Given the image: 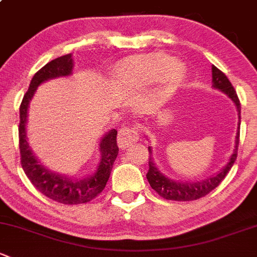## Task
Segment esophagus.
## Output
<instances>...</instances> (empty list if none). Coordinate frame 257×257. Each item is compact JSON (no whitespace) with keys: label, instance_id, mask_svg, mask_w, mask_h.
<instances>
[{"label":"esophagus","instance_id":"esophagus-1","mask_svg":"<svg viewBox=\"0 0 257 257\" xmlns=\"http://www.w3.org/2000/svg\"><path fill=\"white\" fill-rule=\"evenodd\" d=\"M139 139V131L137 126H124L118 133V145L120 148H126L134 144Z\"/></svg>","mask_w":257,"mask_h":257}]
</instances>
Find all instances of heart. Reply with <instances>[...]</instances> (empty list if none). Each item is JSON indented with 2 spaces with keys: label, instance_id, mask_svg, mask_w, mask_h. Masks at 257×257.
I'll use <instances>...</instances> for the list:
<instances>
[{
  "label": "heart",
  "instance_id": "b5f03b06",
  "mask_svg": "<svg viewBox=\"0 0 257 257\" xmlns=\"http://www.w3.org/2000/svg\"><path fill=\"white\" fill-rule=\"evenodd\" d=\"M183 66L165 55H149L133 59L118 70V77L136 87L151 85L156 81L176 83L183 75Z\"/></svg>",
  "mask_w": 257,
  "mask_h": 257
}]
</instances>
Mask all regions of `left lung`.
Segmentation results:
<instances>
[{
  "mask_svg": "<svg viewBox=\"0 0 257 257\" xmlns=\"http://www.w3.org/2000/svg\"><path fill=\"white\" fill-rule=\"evenodd\" d=\"M212 76H213V87L218 88V90L223 91L224 93L228 94L231 99L234 101V103L236 104L237 112L240 114V101L239 97H237L236 91L234 90L233 85L229 81L228 77L225 76L223 71H220L218 67H215L214 65L212 66ZM240 118V115H239ZM240 124V120H239ZM240 126L239 131H237L236 136V143H235V149L233 151V155H231L229 163L220 170V172H218L214 176L207 178V180L197 181V182H177V181H172L166 176H164L160 171H159L158 167L154 164L151 155L149 156V171L147 174V178L149 181L150 186L153 190H155V192L161 196L165 199H170V201H194V199H199L202 197L207 196L208 193L212 192L215 187L220 185L221 181L225 178L228 172L230 171V169L233 167L234 163L236 160L237 156V148H239V139H240ZM149 154L151 153L150 148H148Z\"/></svg>",
  "mask_w": 257,
  "mask_h": 257,
  "instance_id": "8db88e82",
  "label": "left lung"
}]
</instances>
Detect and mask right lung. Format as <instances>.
Instances as JSON below:
<instances>
[{
  "label": "right lung",
  "instance_id": "1",
  "mask_svg": "<svg viewBox=\"0 0 257 257\" xmlns=\"http://www.w3.org/2000/svg\"><path fill=\"white\" fill-rule=\"evenodd\" d=\"M72 71V59L71 54L59 56L50 63L42 67L32 79L27 92L24 93L23 99L20 106V126H18V137H20V153L21 165L24 174L29 178L32 185L44 194L48 198L63 204H81L87 203L96 198L106 187V183L109 178L113 164L118 155L117 145V131L113 129L104 136L101 140V163L96 174L91 177L83 180H74L61 176V175L53 174L49 170L45 169L34 154L32 153L27 142L26 123H27V110H28L29 101L36 92L37 87L44 81L55 79L59 76H66Z\"/></svg>",
  "mask_w": 257,
  "mask_h": 257
}]
</instances>
